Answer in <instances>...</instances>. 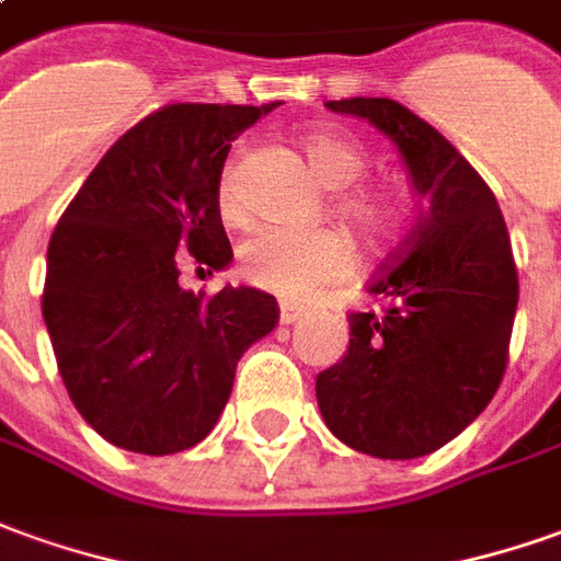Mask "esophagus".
I'll return each mask as SVG.
<instances>
[{
	"label": "esophagus",
	"instance_id": "34e87169",
	"mask_svg": "<svg viewBox=\"0 0 561 561\" xmlns=\"http://www.w3.org/2000/svg\"><path fill=\"white\" fill-rule=\"evenodd\" d=\"M302 318H305L302 308H296V305H289V302L280 305V323H284V327H289V323H299Z\"/></svg>",
	"mask_w": 561,
	"mask_h": 561
}]
</instances>
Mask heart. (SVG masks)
Segmentation results:
<instances>
[{
  "instance_id": "1",
  "label": "heart",
  "mask_w": 561,
  "mask_h": 561,
  "mask_svg": "<svg viewBox=\"0 0 561 561\" xmlns=\"http://www.w3.org/2000/svg\"><path fill=\"white\" fill-rule=\"evenodd\" d=\"M308 164L320 183L330 188H347L363 176L366 156L354 140L332 130H308L302 137ZM222 210L234 207V183L231 173L219 185ZM345 216L366 234H381L388 226L385 201L357 192L342 204ZM354 268L351 243L332 229H293V226H262L241 243V274L284 299H302L314 289L342 280Z\"/></svg>"
}]
</instances>
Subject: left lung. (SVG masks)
<instances>
[{"label":"left lung","mask_w":561,"mask_h":561,"mask_svg":"<svg viewBox=\"0 0 561 561\" xmlns=\"http://www.w3.org/2000/svg\"><path fill=\"white\" fill-rule=\"evenodd\" d=\"M327 110L378 127L421 198L415 231L369 280L385 311L351 314L318 405L345 446L409 461L443 449L492 403L507 366L519 280L492 188L436 127L388 96Z\"/></svg>","instance_id":"1"}]
</instances>
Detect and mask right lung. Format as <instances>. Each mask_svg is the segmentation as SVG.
<instances>
[{
	"instance_id": "right-lung-1",
	"label": "right lung",
	"mask_w": 561,
	"mask_h": 561,
	"mask_svg": "<svg viewBox=\"0 0 561 561\" xmlns=\"http://www.w3.org/2000/svg\"><path fill=\"white\" fill-rule=\"evenodd\" d=\"M265 106L173 103L100 158L48 243L42 318L81 419L112 446H198L229 403L243 351L277 323V299L180 287V259L222 272L231 243L219 180L231 142Z\"/></svg>"
}]
</instances>
